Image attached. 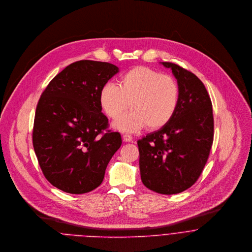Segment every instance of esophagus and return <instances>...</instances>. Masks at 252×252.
<instances>
[{"mask_svg":"<svg viewBox=\"0 0 252 252\" xmlns=\"http://www.w3.org/2000/svg\"><path fill=\"white\" fill-rule=\"evenodd\" d=\"M123 141H124V142H127V143H130V142L133 141V138H132L131 136L125 134V135H123Z\"/></svg>","mask_w":252,"mask_h":252,"instance_id":"esophagus-1","label":"esophagus"}]
</instances>
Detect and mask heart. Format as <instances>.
Wrapping results in <instances>:
<instances>
[{
  "instance_id": "1",
  "label": "heart",
  "mask_w": 252,
  "mask_h": 252,
  "mask_svg": "<svg viewBox=\"0 0 252 252\" xmlns=\"http://www.w3.org/2000/svg\"><path fill=\"white\" fill-rule=\"evenodd\" d=\"M99 103L111 119L119 118L129 106L132 111L118 119L113 127L133 133L145 128L164 127L173 118L179 103V87L168 75L146 66L125 72L119 84L108 82L99 92Z\"/></svg>"
}]
</instances>
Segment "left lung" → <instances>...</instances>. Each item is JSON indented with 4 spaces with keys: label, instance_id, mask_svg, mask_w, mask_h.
Wrapping results in <instances>:
<instances>
[{
    "label": "left lung",
    "instance_id": "8db88e82",
    "mask_svg": "<svg viewBox=\"0 0 252 252\" xmlns=\"http://www.w3.org/2000/svg\"><path fill=\"white\" fill-rule=\"evenodd\" d=\"M179 87V103L164 127L138 141L143 184L161 194L190 188L207 161L214 132L212 103L203 83L191 72L172 63Z\"/></svg>",
    "mask_w": 252,
    "mask_h": 252
}]
</instances>
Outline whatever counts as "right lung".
I'll use <instances>...</instances> for the list:
<instances>
[{
	"mask_svg": "<svg viewBox=\"0 0 252 252\" xmlns=\"http://www.w3.org/2000/svg\"><path fill=\"white\" fill-rule=\"evenodd\" d=\"M119 72L108 63L79 61L66 66L45 89L37 104L33 147L46 179L73 194L97 188L122 144L101 112V87Z\"/></svg>",
	"mask_w": 252,
	"mask_h": 252,
	"instance_id": "add662e5",
	"label": "right lung"
}]
</instances>
